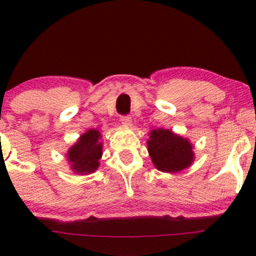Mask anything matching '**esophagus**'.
I'll return each mask as SVG.
<instances>
[{"label":"esophagus","instance_id":"esophagus-1","mask_svg":"<svg viewBox=\"0 0 256 256\" xmlns=\"http://www.w3.org/2000/svg\"><path fill=\"white\" fill-rule=\"evenodd\" d=\"M120 122H122V124L124 125V126H131L132 125V119H131V116H122V118H120Z\"/></svg>","mask_w":256,"mask_h":256}]
</instances>
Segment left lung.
I'll return each instance as SVG.
<instances>
[{
    "label": "left lung",
    "instance_id": "8db88e82",
    "mask_svg": "<svg viewBox=\"0 0 256 256\" xmlns=\"http://www.w3.org/2000/svg\"><path fill=\"white\" fill-rule=\"evenodd\" d=\"M146 146L152 164L161 172H180L192 166L195 160L190 140L168 128L152 130Z\"/></svg>",
    "mask_w": 256,
    "mask_h": 256
}]
</instances>
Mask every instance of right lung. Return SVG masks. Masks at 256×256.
Listing matches in <instances>:
<instances>
[{
	"mask_svg": "<svg viewBox=\"0 0 256 256\" xmlns=\"http://www.w3.org/2000/svg\"><path fill=\"white\" fill-rule=\"evenodd\" d=\"M101 132L90 128L80 134L72 146L66 152V160L68 161L70 170L76 174L86 176L96 172L100 166V158H102Z\"/></svg>",
	"mask_w": 256,
	"mask_h": 256,
	"instance_id": "1",
	"label": "right lung"
}]
</instances>
